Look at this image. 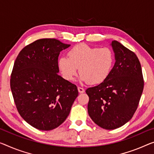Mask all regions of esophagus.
Instances as JSON below:
<instances>
[{"label": "esophagus", "instance_id": "obj_1", "mask_svg": "<svg viewBox=\"0 0 154 154\" xmlns=\"http://www.w3.org/2000/svg\"><path fill=\"white\" fill-rule=\"evenodd\" d=\"M78 90H79V92L80 94H82V93H84V92H85V89L83 88H82V87H78Z\"/></svg>", "mask_w": 154, "mask_h": 154}]
</instances>
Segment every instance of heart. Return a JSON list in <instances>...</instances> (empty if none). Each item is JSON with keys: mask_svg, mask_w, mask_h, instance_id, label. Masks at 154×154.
<instances>
[{"mask_svg": "<svg viewBox=\"0 0 154 154\" xmlns=\"http://www.w3.org/2000/svg\"><path fill=\"white\" fill-rule=\"evenodd\" d=\"M113 63L114 55L110 49H100L81 43L70 49L68 57L62 56L59 58L58 65L65 80H74L79 69L81 81L97 85L107 79Z\"/></svg>", "mask_w": 154, "mask_h": 154, "instance_id": "1", "label": "heart"}]
</instances>
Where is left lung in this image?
Instances as JSON below:
<instances>
[{"instance_id":"left-lung-1","label":"left lung","mask_w":154,"mask_h":154,"mask_svg":"<svg viewBox=\"0 0 154 154\" xmlns=\"http://www.w3.org/2000/svg\"><path fill=\"white\" fill-rule=\"evenodd\" d=\"M116 62L105 81L89 87L87 106L91 120L105 129L122 127L133 117L144 88L141 65L133 51L112 42Z\"/></svg>"}]
</instances>
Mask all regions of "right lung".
<instances>
[{"label":"right lung","instance_id":"obj_1","mask_svg":"<svg viewBox=\"0 0 154 154\" xmlns=\"http://www.w3.org/2000/svg\"><path fill=\"white\" fill-rule=\"evenodd\" d=\"M69 46L55 38L37 40L14 62L10 79L14 103L34 128L49 131L60 126L79 95L77 87L58 74L59 54Z\"/></svg>","mask_w":154,"mask_h":154}]
</instances>
